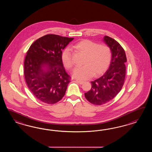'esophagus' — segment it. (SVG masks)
<instances>
[{
	"instance_id": "1",
	"label": "esophagus",
	"mask_w": 152,
	"mask_h": 152,
	"mask_svg": "<svg viewBox=\"0 0 152 152\" xmlns=\"http://www.w3.org/2000/svg\"><path fill=\"white\" fill-rule=\"evenodd\" d=\"M76 81H77V83H78L79 84H80V85H82V84H83V83H84L83 81H80V80H76Z\"/></svg>"
}]
</instances>
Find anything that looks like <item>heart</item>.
Returning <instances> with one entry per match:
<instances>
[{
  "mask_svg": "<svg viewBox=\"0 0 152 152\" xmlns=\"http://www.w3.org/2000/svg\"><path fill=\"white\" fill-rule=\"evenodd\" d=\"M75 48L85 57L83 66L77 67L72 72L74 77L79 80H86L92 75L97 76L105 71L109 67L111 59V50L107 45H100L96 42L85 39L75 45ZM61 58L66 68L71 69L74 66L72 54L69 48H66L62 53Z\"/></svg>",
  "mask_w": 152,
  "mask_h": 152,
  "instance_id": "b5f03b06",
  "label": "heart"
}]
</instances>
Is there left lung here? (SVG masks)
Returning <instances> with one entry per match:
<instances>
[{
  "label": "left lung",
  "mask_w": 152,
  "mask_h": 152,
  "mask_svg": "<svg viewBox=\"0 0 152 152\" xmlns=\"http://www.w3.org/2000/svg\"><path fill=\"white\" fill-rule=\"evenodd\" d=\"M102 41L111 50L110 64L105 74L91 81V88L85 93L88 101L96 105L110 101L120 91L124 83L127 61L125 51L118 42L106 36Z\"/></svg>",
  "instance_id": "obj_1"
}]
</instances>
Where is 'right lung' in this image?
<instances>
[{
  "instance_id": "add662e5",
  "label": "right lung",
  "mask_w": 152,
  "mask_h": 152,
  "mask_svg": "<svg viewBox=\"0 0 152 152\" xmlns=\"http://www.w3.org/2000/svg\"><path fill=\"white\" fill-rule=\"evenodd\" d=\"M74 39L47 34L30 46L24 74L29 89L39 101L53 104L64 96L70 80L61 56L62 50Z\"/></svg>"
}]
</instances>
